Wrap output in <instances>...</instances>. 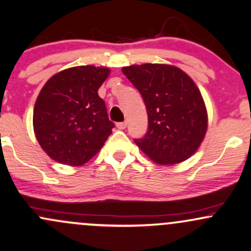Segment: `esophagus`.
<instances>
[{"label":"esophagus","mask_w":251,"mask_h":251,"mask_svg":"<svg viewBox=\"0 0 251 251\" xmlns=\"http://www.w3.org/2000/svg\"><path fill=\"white\" fill-rule=\"evenodd\" d=\"M117 128L119 129H125L126 128V123H117Z\"/></svg>","instance_id":"34e87169"}]
</instances>
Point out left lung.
I'll return each mask as SVG.
<instances>
[{
    "instance_id": "1",
    "label": "left lung",
    "mask_w": 251,
    "mask_h": 251,
    "mask_svg": "<svg viewBox=\"0 0 251 251\" xmlns=\"http://www.w3.org/2000/svg\"><path fill=\"white\" fill-rule=\"evenodd\" d=\"M142 94L149 129L134 142L151 160L174 165L197 151L208 129V112L200 89L180 68L165 63L123 67Z\"/></svg>"
}]
</instances>
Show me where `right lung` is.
I'll return each instance as SVG.
<instances>
[{
  "instance_id": "right-lung-1",
  "label": "right lung",
  "mask_w": 251,
  "mask_h": 251,
  "mask_svg": "<svg viewBox=\"0 0 251 251\" xmlns=\"http://www.w3.org/2000/svg\"><path fill=\"white\" fill-rule=\"evenodd\" d=\"M109 73L107 67L76 66L54 74L40 91L34 132L53 160L81 166L101 150L114 127L98 94Z\"/></svg>"
}]
</instances>
